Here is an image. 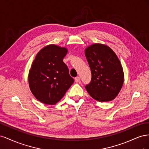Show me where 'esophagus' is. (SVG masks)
I'll return each instance as SVG.
<instances>
[{
    "instance_id": "esophagus-1",
    "label": "esophagus",
    "mask_w": 149,
    "mask_h": 149,
    "mask_svg": "<svg viewBox=\"0 0 149 149\" xmlns=\"http://www.w3.org/2000/svg\"><path fill=\"white\" fill-rule=\"evenodd\" d=\"M74 81H75L76 83L79 82V81H80V78L79 77V76H77V77H76V78H74Z\"/></svg>"
}]
</instances>
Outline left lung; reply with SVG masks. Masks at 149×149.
Listing matches in <instances>:
<instances>
[{"label":"left lung","instance_id":"obj_1","mask_svg":"<svg viewBox=\"0 0 149 149\" xmlns=\"http://www.w3.org/2000/svg\"><path fill=\"white\" fill-rule=\"evenodd\" d=\"M85 56L92 76L86 91L97 101L113 100L124 83L123 66L116 54L106 45L95 43L85 49Z\"/></svg>","mask_w":149,"mask_h":149}]
</instances>
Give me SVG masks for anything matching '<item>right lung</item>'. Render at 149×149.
<instances>
[{"label":"right lung","instance_id":"add662e5","mask_svg":"<svg viewBox=\"0 0 149 149\" xmlns=\"http://www.w3.org/2000/svg\"><path fill=\"white\" fill-rule=\"evenodd\" d=\"M68 49L49 45L37 53L29 73L31 92L41 102L54 105L74 83L63 62Z\"/></svg>","mask_w":149,"mask_h":149}]
</instances>
